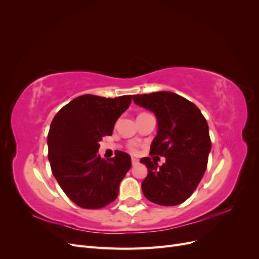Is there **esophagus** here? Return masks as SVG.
Wrapping results in <instances>:
<instances>
[{
	"instance_id": "esophagus-1",
	"label": "esophagus",
	"mask_w": 259,
	"mask_h": 259,
	"mask_svg": "<svg viewBox=\"0 0 259 259\" xmlns=\"http://www.w3.org/2000/svg\"><path fill=\"white\" fill-rule=\"evenodd\" d=\"M139 163V160L138 159H135V158H132V164L133 165H136V164Z\"/></svg>"
}]
</instances>
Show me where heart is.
Here are the masks:
<instances>
[{"label": "heart", "instance_id": "obj_1", "mask_svg": "<svg viewBox=\"0 0 259 259\" xmlns=\"http://www.w3.org/2000/svg\"><path fill=\"white\" fill-rule=\"evenodd\" d=\"M130 150L133 152V153H136L137 152V147L135 144H131L130 145Z\"/></svg>", "mask_w": 259, "mask_h": 259}]
</instances>
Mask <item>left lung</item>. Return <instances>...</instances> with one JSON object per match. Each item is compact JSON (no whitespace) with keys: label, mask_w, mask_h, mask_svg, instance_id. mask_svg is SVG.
Instances as JSON below:
<instances>
[{"label":"left lung","mask_w":259,"mask_h":259,"mask_svg":"<svg viewBox=\"0 0 259 259\" xmlns=\"http://www.w3.org/2000/svg\"><path fill=\"white\" fill-rule=\"evenodd\" d=\"M139 107L154 113L158 134L150 154L165 156V163L140 159L148 168L142 184L145 197L155 204H182L197 189L207 166L210 152L208 125L200 109L171 92L133 95Z\"/></svg>","instance_id":"obj_1"}]
</instances>
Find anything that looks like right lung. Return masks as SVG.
<instances>
[{"label": "right lung", "instance_id": "add662e5", "mask_svg": "<svg viewBox=\"0 0 259 259\" xmlns=\"http://www.w3.org/2000/svg\"><path fill=\"white\" fill-rule=\"evenodd\" d=\"M132 95L106 98L82 95L61 108L52 121L49 160L54 177L76 205L101 208L113 202L132 166L130 154L116 151L101 159L99 142L112 135L116 120L126 111Z\"/></svg>", "mask_w": 259, "mask_h": 259}]
</instances>
